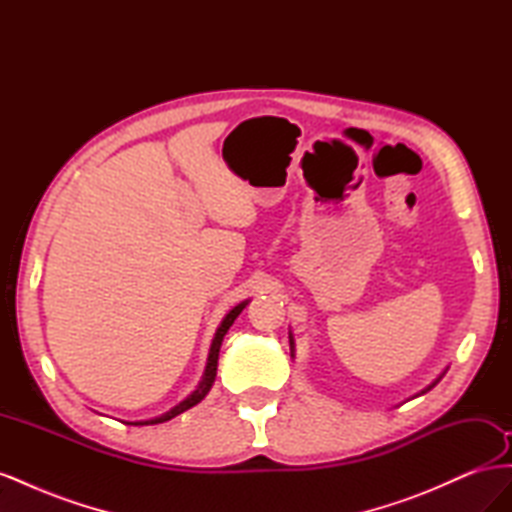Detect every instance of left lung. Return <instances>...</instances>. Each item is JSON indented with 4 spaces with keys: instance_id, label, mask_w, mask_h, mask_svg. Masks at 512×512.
Here are the masks:
<instances>
[{
    "instance_id": "obj_1",
    "label": "left lung",
    "mask_w": 512,
    "mask_h": 512,
    "mask_svg": "<svg viewBox=\"0 0 512 512\" xmlns=\"http://www.w3.org/2000/svg\"><path fill=\"white\" fill-rule=\"evenodd\" d=\"M292 348H294V342H292V335H290V352H292ZM433 384H436V382H433ZM433 384H431V386H433ZM431 386H429V389H431ZM429 389H427V391H429ZM423 393H425V391H423Z\"/></svg>"
}]
</instances>
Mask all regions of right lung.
<instances>
[{"mask_svg": "<svg viewBox=\"0 0 512 512\" xmlns=\"http://www.w3.org/2000/svg\"><path fill=\"white\" fill-rule=\"evenodd\" d=\"M247 305V301H243V303H239L235 309H230L228 312V316L224 318V322L220 324V329H218V333H215V337H213V344H211V352H209V361H207V369H205V376H203V382H200V386L198 389L185 399V401H181L179 406H175L173 410L170 412H166V414H162V416H158V418H151V421H141V423H130V425H156V423H164V421H170V418H175L177 414H181V412H185V410H190L192 406H196L200 399H203L207 393H209V389H211V384H213V380H215V371H218V356H220V346H222V339H224V335H226V331L232 327V322L237 320V316L243 312V307Z\"/></svg>", "mask_w": 512, "mask_h": 512, "instance_id": "right-lung-1", "label": "right lung"}]
</instances>
